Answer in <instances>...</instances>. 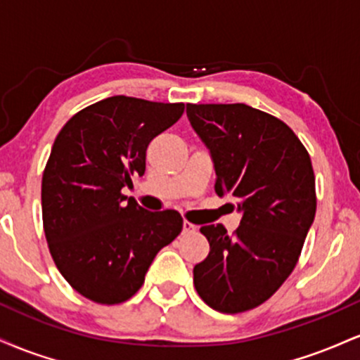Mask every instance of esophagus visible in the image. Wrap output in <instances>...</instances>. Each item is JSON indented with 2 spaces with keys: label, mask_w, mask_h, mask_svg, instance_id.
I'll return each instance as SVG.
<instances>
[{
  "label": "esophagus",
  "mask_w": 360,
  "mask_h": 360,
  "mask_svg": "<svg viewBox=\"0 0 360 360\" xmlns=\"http://www.w3.org/2000/svg\"><path fill=\"white\" fill-rule=\"evenodd\" d=\"M194 230H196V225H193L191 221H183V232L184 233H191V232H194Z\"/></svg>",
  "instance_id": "34e87169"
}]
</instances>
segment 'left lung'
Masks as SVG:
<instances>
[{
  "mask_svg": "<svg viewBox=\"0 0 360 360\" xmlns=\"http://www.w3.org/2000/svg\"><path fill=\"white\" fill-rule=\"evenodd\" d=\"M212 155L218 196H232L240 226L205 225L210 254L193 269L208 307L242 313L269 300L295 269L315 220V174L307 148L279 118L235 105L186 106Z\"/></svg>",
  "mask_w": 360,
  "mask_h": 360,
  "instance_id": "8db88e82",
  "label": "left lung"
}]
</instances>
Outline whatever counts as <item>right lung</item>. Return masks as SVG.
I'll return each mask as SVG.
<instances>
[{
    "instance_id": "right-lung-1",
    "label": "right lung",
    "mask_w": 360,
    "mask_h": 360,
    "mask_svg": "<svg viewBox=\"0 0 360 360\" xmlns=\"http://www.w3.org/2000/svg\"><path fill=\"white\" fill-rule=\"evenodd\" d=\"M183 113L184 103L111 96L74 115L53 142L42 177L45 238L64 279L94 303L130 300L183 230L176 210L152 213L122 194L146 172L150 140Z\"/></svg>"
}]
</instances>
